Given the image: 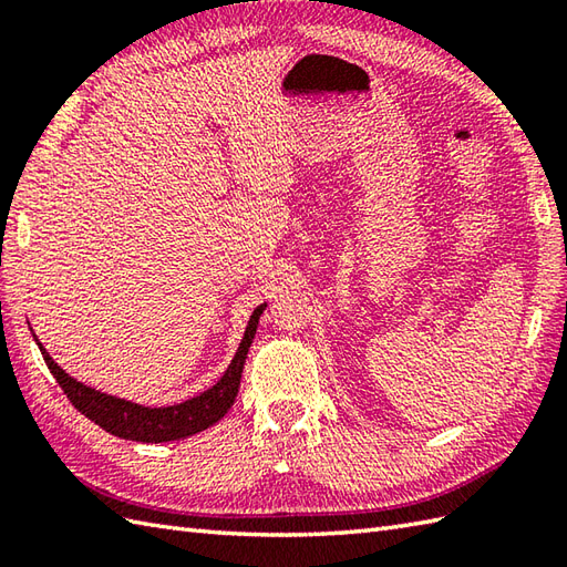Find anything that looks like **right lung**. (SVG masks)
<instances>
[{"label": "right lung", "mask_w": 567, "mask_h": 567, "mask_svg": "<svg viewBox=\"0 0 567 567\" xmlns=\"http://www.w3.org/2000/svg\"><path fill=\"white\" fill-rule=\"evenodd\" d=\"M265 307L268 305H260L252 309L244 339H240L231 365L226 368L219 382L212 384V388L204 390L202 394L192 396V400L171 404V406L136 404V402L122 400V396L87 388L84 382L70 378L68 372L60 368L51 355H48L41 341L35 339V333L33 339L41 348V355L45 360L48 370L53 372V378L58 380L60 388H63L68 400L78 409V412H82L104 431H110L112 436L126 439V441H141V443H167V441L195 436V433L214 426L216 421L224 419V414L231 409L240 388V372H244L248 348L252 343V336H256L258 319Z\"/></svg>", "instance_id": "1"}]
</instances>
